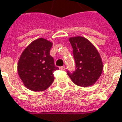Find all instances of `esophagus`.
<instances>
[{"label":"esophagus","mask_w":122,"mask_h":122,"mask_svg":"<svg viewBox=\"0 0 122 122\" xmlns=\"http://www.w3.org/2000/svg\"><path fill=\"white\" fill-rule=\"evenodd\" d=\"M60 70H65L66 68L65 66H61V67H60Z\"/></svg>","instance_id":"obj_1"}]
</instances>
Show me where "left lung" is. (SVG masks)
<instances>
[{
    "mask_svg": "<svg viewBox=\"0 0 122 122\" xmlns=\"http://www.w3.org/2000/svg\"><path fill=\"white\" fill-rule=\"evenodd\" d=\"M73 49L75 71L67 73L78 86L87 87L95 83L101 76L103 64L97 50L89 41L82 37L70 39Z\"/></svg>",
    "mask_w": 122,
    "mask_h": 122,
    "instance_id": "8db88e82",
    "label": "left lung"
}]
</instances>
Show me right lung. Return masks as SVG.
<instances>
[{"mask_svg": "<svg viewBox=\"0 0 122 122\" xmlns=\"http://www.w3.org/2000/svg\"><path fill=\"white\" fill-rule=\"evenodd\" d=\"M52 43L43 38L33 41L22 52L18 74L25 86L33 91L46 89L53 83L54 73L59 68L50 55Z\"/></svg>", "mask_w": 122, "mask_h": 122, "instance_id": "add662e5", "label": "right lung"}]
</instances>
